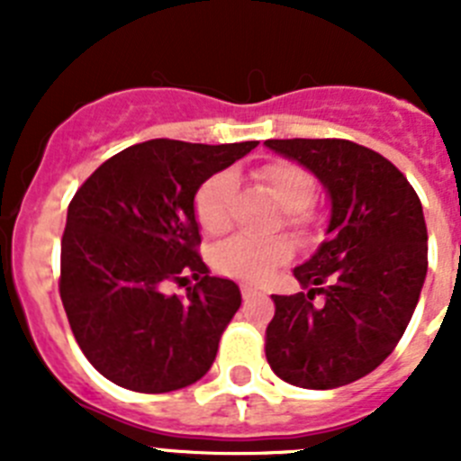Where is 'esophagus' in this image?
I'll list each match as a JSON object with an SVG mask.
<instances>
[{"instance_id": "1", "label": "esophagus", "mask_w": 461, "mask_h": 461, "mask_svg": "<svg viewBox=\"0 0 461 461\" xmlns=\"http://www.w3.org/2000/svg\"><path fill=\"white\" fill-rule=\"evenodd\" d=\"M240 291H242L244 300H251L254 295H258V291H256V288H251V286H247V284H242V286H240Z\"/></svg>"}]
</instances>
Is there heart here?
Returning a JSON list of instances; mask_svg holds the SVG:
<instances>
[{
  "instance_id": "b5f03b06",
  "label": "heart",
  "mask_w": 461,
  "mask_h": 461,
  "mask_svg": "<svg viewBox=\"0 0 461 461\" xmlns=\"http://www.w3.org/2000/svg\"><path fill=\"white\" fill-rule=\"evenodd\" d=\"M254 182L281 207V219L297 233L309 235L321 226V212L312 205L316 186L312 175L293 161H270L254 170ZM235 177L228 170L207 177L194 195L198 226L210 235H223L233 223ZM293 240L288 235L251 238L235 235L212 251V266L226 276L263 281L275 267L288 263Z\"/></svg>"
}]
</instances>
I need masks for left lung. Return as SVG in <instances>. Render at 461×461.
Returning <instances> with one entry per match:
<instances>
[{
    "label": "left lung",
    "mask_w": 461,
    "mask_h": 461,
    "mask_svg": "<svg viewBox=\"0 0 461 461\" xmlns=\"http://www.w3.org/2000/svg\"><path fill=\"white\" fill-rule=\"evenodd\" d=\"M307 166L330 191L332 219L321 249L295 267L307 288L272 295L266 357L281 381L332 390L367 376L399 344L427 275V226L404 173L341 138L266 140ZM321 303H313L315 295Z\"/></svg>",
    "instance_id": "8db88e82"
}]
</instances>
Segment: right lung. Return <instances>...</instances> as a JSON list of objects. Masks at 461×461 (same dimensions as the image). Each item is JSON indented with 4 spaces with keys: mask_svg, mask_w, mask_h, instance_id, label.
<instances>
[{
    "mask_svg": "<svg viewBox=\"0 0 461 461\" xmlns=\"http://www.w3.org/2000/svg\"><path fill=\"white\" fill-rule=\"evenodd\" d=\"M256 145L138 142L104 161L68 203L59 295L80 351L115 385L170 393L212 367L242 295L198 254L194 195ZM189 276L196 284L186 296L165 295Z\"/></svg>",
    "mask_w": 461,
    "mask_h": 461,
    "instance_id": "1",
    "label": "right lung"
}]
</instances>
